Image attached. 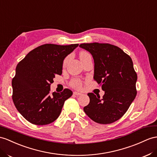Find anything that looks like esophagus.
<instances>
[{
    "label": "esophagus",
    "instance_id": "esophagus-1",
    "mask_svg": "<svg viewBox=\"0 0 157 157\" xmlns=\"http://www.w3.org/2000/svg\"><path fill=\"white\" fill-rule=\"evenodd\" d=\"M74 95H82V94L81 93V92H78V91H74Z\"/></svg>",
    "mask_w": 157,
    "mask_h": 157
}]
</instances>
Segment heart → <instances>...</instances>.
Listing matches in <instances>:
<instances>
[{"instance_id":"b5f03b06","label":"heart","mask_w":157,"mask_h":157,"mask_svg":"<svg viewBox=\"0 0 157 157\" xmlns=\"http://www.w3.org/2000/svg\"><path fill=\"white\" fill-rule=\"evenodd\" d=\"M79 57L80 60H81V62H83V60L87 59L88 58H90V57H91V56L89 53H88V52H87L86 51H82V52H80V53L79 54ZM69 59H70V56H67V57L64 58L63 61V63H62L63 67H66L68 61H69ZM82 83H83V82L81 79L76 78V79H74L71 82L70 86L74 88H77V89H79V88L82 87Z\"/></svg>"}]
</instances>
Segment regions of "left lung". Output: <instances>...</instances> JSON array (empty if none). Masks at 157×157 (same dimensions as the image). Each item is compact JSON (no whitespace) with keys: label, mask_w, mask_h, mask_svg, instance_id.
<instances>
[{"label":"left lung","mask_w":157,"mask_h":157,"mask_svg":"<svg viewBox=\"0 0 157 157\" xmlns=\"http://www.w3.org/2000/svg\"><path fill=\"white\" fill-rule=\"evenodd\" d=\"M93 56L95 81L105 94L101 99L89 93L90 103L83 111L94 121L110 124L121 118L136 95L137 75L131 57L119 47L107 43L82 44Z\"/></svg>","instance_id":"8db88e82"}]
</instances>
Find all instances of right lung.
Segmentation results:
<instances>
[{"mask_svg": "<svg viewBox=\"0 0 157 157\" xmlns=\"http://www.w3.org/2000/svg\"><path fill=\"white\" fill-rule=\"evenodd\" d=\"M78 45L43 44L18 63L12 80L13 100L28 121L45 125L59 117L64 102L73 93L66 88L60 93L51 94L50 85L56 75L62 74L64 58Z\"/></svg>", "mask_w": 157, "mask_h": 157, "instance_id": "1", "label": "right lung"}]
</instances>
